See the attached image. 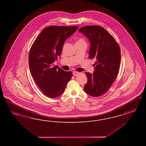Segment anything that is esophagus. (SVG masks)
Returning <instances> with one entry per match:
<instances>
[{
    "mask_svg": "<svg viewBox=\"0 0 146 146\" xmlns=\"http://www.w3.org/2000/svg\"><path fill=\"white\" fill-rule=\"evenodd\" d=\"M79 74H80L79 72H76V71H74V72H73V76H78Z\"/></svg>",
    "mask_w": 146,
    "mask_h": 146,
    "instance_id": "esophagus-1",
    "label": "esophagus"
}]
</instances>
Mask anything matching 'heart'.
Masks as SVG:
<instances>
[{
    "label": "heart",
    "instance_id": "obj_1",
    "mask_svg": "<svg viewBox=\"0 0 146 146\" xmlns=\"http://www.w3.org/2000/svg\"><path fill=\"white\" fill-rule=\"evenodd\" d=\"M84 42V40L83 39H82V38H80V39H79L78 40V42Z\"/></svg>",
    "mask_w": 146,
    "mask_h": 146
}]
</instances>
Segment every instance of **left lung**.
Here are the masks:
<instances>
[{
  "label": "left lung",
  "instance_id": "obj_1",
  "mask_svg": "<svg viewBox=\"0 0 146 146\" xmlns=\"http://www.w3.org/2000/svg\"><path fill=\"white\" fill-rule=\"evenodd\" d=\"M90 41L89 58L95 60L93 74L85 73L88 82L85 92L93 97L105 94L118 76L121 55L117 42L104 28L98 26H87L79 29Z\"/></svg>",
  "mask_w": 146,
  "mask_h": 146
}]
</instances>
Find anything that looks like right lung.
I'll return each mask as SVG.
<instances>
[{
    "mask_svg": "<svg viewBox=\"0 0 146 146\" xmlns=\"http://www.w3.org/2000/svg\"><path fill=\"white\" fill-rule=\"evenodd\" d=\"M78 26H51L44 28L32 44L29 53L30 72L42 93L50 98L62 95L72 76L53 63L61 55L65 40Z\"/></svg>",
    "mask_w": 146,
    "mask_h": 146,
    "instance_id": "obj_1",
    "label": "right lung"
}]
</instances>
